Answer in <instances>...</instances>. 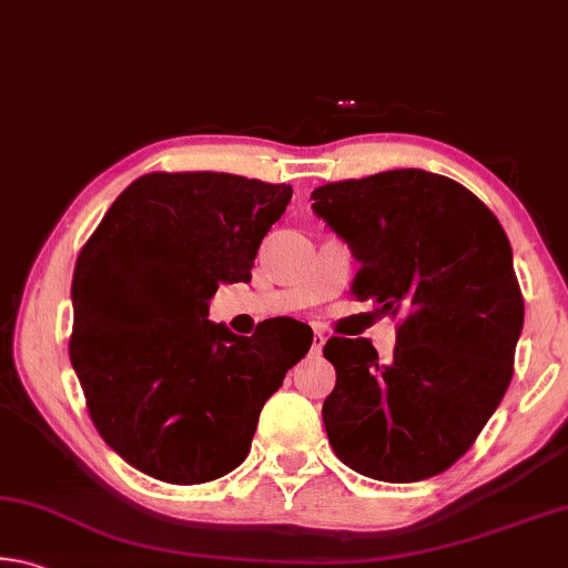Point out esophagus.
Here are the masks:
<instances>
[{"instance_id": "obj_1", "label": "esophagus", "mask_w": 568, "mask_h": 568, "mask_svg": "<svg viewBox=\"0 0 568 568\" xmlns=\"http://www.w3.org/2000/svg\"><path fill=\"white\" fill-rule=\"evenodd\" d=\"M323 345H325V333H323V331H315V333H313L311 355H315V358H318V355L323 353Z\"/></svg>"}]
</instances>
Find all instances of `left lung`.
Returning a JSON list of instances; mask_svg holds the SVG:
<instances>
[{
    "label": "left lung",
    "instance_id": "1",
    "mask_svg": "<svg viewBox=\"0 0 568 568\" xmlns=\"http://www.w3.org/2000/svg\"><path fill=\"white\" fill-rule=\"evenodd\" d=\"M311 200L361 265L353 295L400 318L388 361L365 338L325 343L335 456L388 484L444 474L514 376L524 297L504 227L456 180L416 168L328 182Z\"/></svg>",
    "mask_w": 568,
    "mask_h": 568
}]
</instances>
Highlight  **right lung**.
I'll list each match as a JSON object with an SVG mask.
<instances>
[{"label": "right lung", "mask_w": 568, "mask_h": 568, "mask_svg": "<svg viewBox=\"0 0 568 568\" xmlns=\"http://www.w3.org/2000/svg\"><path fill=\"white\" fill-rule=\"evenodd\" d=\"M291 185L227 172H150L80 250L70 361L114 454L168 484L243 464L265 400L311 351L293 318L230 333L207 321L220 283H247Z\"/></svg>", "instance_id": "obj_1"}]
</instances>
